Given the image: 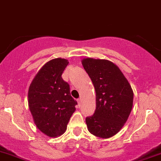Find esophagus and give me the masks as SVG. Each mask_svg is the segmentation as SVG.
I'll return each instance as SVG.
<instances>
[{
	"label": "esophagus",
	"instance_id": "obj_1",
	"mask_svg": "<svg viewBox=\"0 0 161 161\" xmlns=\"http://www.w3.org/2000/svg\"><path fill=\"white\" fill-rule=\"evenodd\" d=\"M81 101H82L81 97H80V98H78V100H77V102H78V105L80 106V104H81Z\"/></svg>",
	"mask_w": 161,
	"mask_h": 161
}]
</instances>
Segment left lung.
<instances>
[{"label":"left lung","mask_w":161,"mask_h":161,"mask_svg":"<svg viewBox=\"0 0 161 161\" xmlns=\"http://www.w3.org/2000/svg\"><path fill=\"white\" fill-rule=\"evenodd\" d=\"M82 65L96 92L94 113L86 118L88 130L99 138H111L120 131L131 112L132 88L112 62L88 58L82 60Z\"/></svg>","instance_id":"8db88e82"}]
</instances>
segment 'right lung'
<instances>
[{
  "instance_id": "right-lung-1",
  "label": "right lung",
  "mask_w": 161,
  "mask_h": 161,
  "mask_svg": "<svg viewBox=\"0 0 161 161\" xmlns=\"http://www.w3.org/2000/svg\"><path fill=\"white\" fill-rule=\"evenodd\" d=\"M69 62L54 58L45 64L28 90V105L36 125L49 137L61 135L77 104L70 94L69 84L62 74Z\"/></svg>"
}]
</instances>
